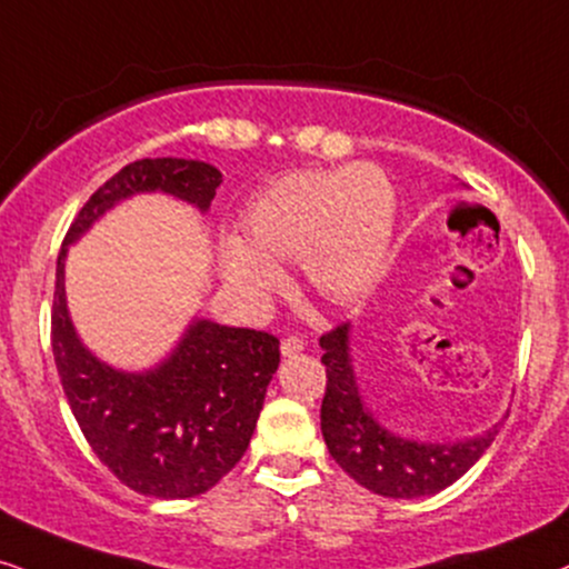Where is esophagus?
<instances>
[{
	"label": "esophagus",
	"instance_id": "obj_1",
	"mask_svg": "<svg viewBox=\"0 0 569 569\" xmlns=\"http://www.w3.org/2000/svg\"><path fill=\"white\" fill-rule=\"evenodd\" d=\"M301 349H305V341H301L299 336H286L283 341H280V351H283L286 357H291V355H299Z\"/></svg>",
	"mask_w": 569,
	"mask_h": 569
}]
</instances>
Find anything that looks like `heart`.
<instances>
[{"label":"heart","mask_w":569,"mask_h":569,"mask_svg":"<svg viewBox=\"0 0 569 569\" xmlns=\"http://www.w3.org/2000/svg\"><path fill=\"white\" fill-rule=\"evenodd\" d=\"M393 207L391 181L376 164L286 172L249 204L250 243H222V270L243 297L262 301L280 280L276 262L301 260L315 291L351 301L383 268Z\"/></svg>","instance_id":"obj_1"}]
</instances>
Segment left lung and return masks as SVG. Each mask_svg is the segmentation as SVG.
<instances>
[{
  "label": "left lung",
  "mask_w": 569,
  "mask_h": 569,
  "mask_svg": "<svg viewBox=\"0 0 569 569\" xmlns=\"http://www.w3.org/2000/svg\"><path fill=\"white\" fill-rule=\"evenodd\" d=\"M326 397L320 428L330 457L359 486L388 499H417L443 491L483 457L499 430L459 443H422L388 433L372 420L357 393L349 365V326L338 322L320 336Z\"/></svg>",
  "instance_id": "8db88e82"
}]
</instances>
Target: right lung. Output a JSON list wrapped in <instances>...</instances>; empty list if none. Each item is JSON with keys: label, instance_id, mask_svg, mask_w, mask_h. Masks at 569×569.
I'll list each match as a JSON object with an SVG mask.
<instances>
[{"label": "right lung", "instance_id": "right-lung-1", "mask_svg": "<svg viewBox=\"0 0 569 569\" xmlns=\"http://www.w3.org/2000/svg\"><path fill=\"white\" fill-rule=\"evenodd\" d=\"M222 183L197 160H136L99 186L70 222L57 254L52 351L78 428L120 483L154 499L199 496L243 457L280 362V341L251 328L197 320L168 362L128 376L81 347L64 307V243L136 191L176 193L207 210Z\"/></svg>", "mask_w": 569, "mask_h": 569}]
</instances>
